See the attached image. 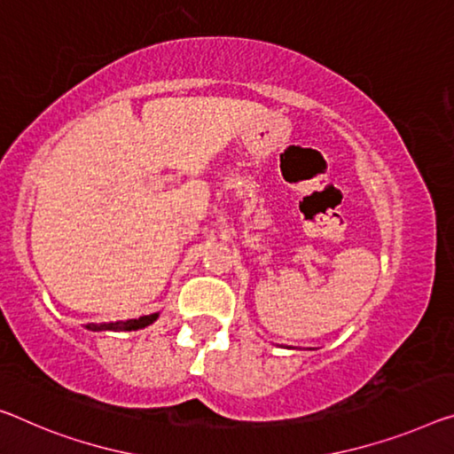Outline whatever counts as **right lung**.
Listing matches in <instances>:
<instances>
[{
	"label": "right lung",
	"mask_w": 454,
	"mask_h": 454,
	"mask_svg": "<svg viewBox=\"0 0 454 454\" xmlns=\"http://www.w3.org/2000/svg\"><path fill=\"white\" fill-rule=\"evenodd\" d=\"M158 315H148V317H139V318H131V320H117V323H101V325H87L89 331H137L144 329L154 323Z\"/></svg>",
	"instance_id": "right-lung-1"
}]
</instances>
